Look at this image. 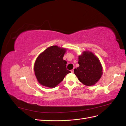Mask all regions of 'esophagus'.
Segmentation results:
<instances>
[{
    "label": "esophagus",
    "mask_w": 126,
    "mask_h": 126,
    "mask_svg": "<svg viewBox=\"0 0 126 126\" xmlns=\"http://www.w3.org/2000/svg\"><path fill=\"white\" fill-rule=\"evenodd\" d=\"M71 73H74V69L71 70Z\"/></svg>",
    "instance_id": "1"
}]
</instances>
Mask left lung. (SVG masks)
I'll list each match as a JSON object with an SVG mask.
<instances>
[{
	"mask_svg": "<svg viewBox=\"0 0 126 126\" xmlns=\"http://www.w3.org/2000/svg\"><path fill=\"white\" fill-rule=\"evenodd\" d=\"M79 66L74 69V74L83 85L91 86L96 84L102 75V67L94 53L83 51L78 57Z\"/></svg>",
	"mask_w": 126,
	"mask_h": 126,
	"instance_id": "8db88e82",
	"label": "left lung"
}]
</instances>
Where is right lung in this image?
<instances>
[{"label": "right lung", "instance_id": "obj_1", "mask_svg": "<svg viewBox=\"0 0 126 126\" xmlns=\"http://www.w3.org/2000/svg\"><path fill=\"white\" fill-rule=\"evenodd\" d=\"M66 49L57 46L47 48L38 56L33 70L38 81L41 85L54 88L70 73L67 69V62L63 59Z\"/></svg>", "mask_w": 126, "mask_h": 126}]
</instances>
